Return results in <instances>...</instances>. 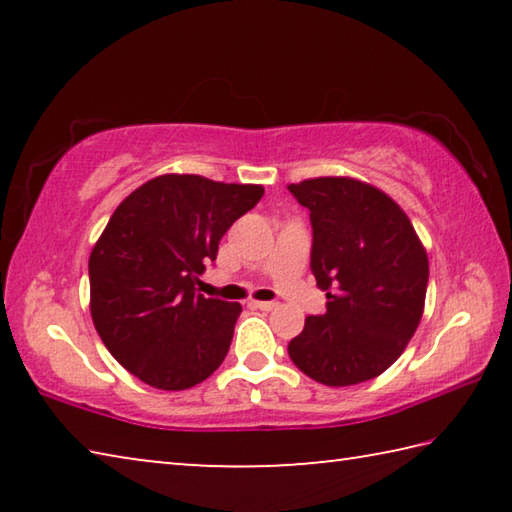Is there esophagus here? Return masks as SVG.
<instances>
[{"label": "esophagus", "mask_w": 512, "mask_h": 512, "mask_svg": "<svg viewBox=\"0 0 512 512\" xmlns=\"http://www.w3.org/2000/svg\"><path fill=\"white\" fill-rule=\"evenodd\" d=\"M255 309H262V311H273L277 307V302H268V300H253L250 302Z\"/></svg>", "instance_id": "1"}]
</instances>
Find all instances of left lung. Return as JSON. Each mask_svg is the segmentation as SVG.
<instances>
[{"label":"left lung","instance_id":"obj_1","mask_svg":"<svg viewBox=\"0 0 512 512\" xmlns=\"http://www.w3.org/2000/svg\"><path fill=\"white\" fill-rule=\"evenodd\" d=\"M287 189L309 210L311 273L327 291V311L305 318L289 357L318 384H361L391 368L420 325L427 250L402 207L363 180L323 176Z\"/></svg>","mask_w":512,"mask_h":512}]
</instances>
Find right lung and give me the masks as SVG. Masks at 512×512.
Here are the masks:
<instances>
[{"label": "right lung", "mask_w": 512, "mask_h": 512, "mask_svg": "<svg viewBox=\"0 0 512 512\" xmlns=\"http://www.w3.org/2000/svg\"><path fill=\"white\" fill-rule=\"evenodd\" d=\"M262 185L164 173L119 203L90 253V314L131 375L185 391L221 366L239 302L196 293L221 237L259 203Z\"/></svg>", "instance_id": "right-lung-1"}]
</instances>
